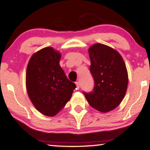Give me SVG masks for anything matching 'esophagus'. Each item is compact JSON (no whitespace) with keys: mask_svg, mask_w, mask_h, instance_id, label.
<instances>
[{"mask_svg":"<svg viewBox=\"0 0 150 150\" xmlns=\"http://www.w3.org/2000/svg\"><path fill=\"white\" fill-rule=\"evenodd\" d=\"M75 85H76V86H77V89H79V88H80L79 83V82H75Z\"/></svg>","mask_w":150,"mask_h":150,"instance_id":"1","label":"esophagus"}]
</instances>
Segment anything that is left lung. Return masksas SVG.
I'll return each instance as SVG.
<instances>
[{"mask_svg":"<svg viewBox=\"0 0 150 150\" xmlns=\"http://www.w3.org/2000/svg\"><path fill=\"white\" fill-rule=\"evenodd\" d=\"M88 54L95 86L93 91L83 94L93 108L107 112L117 107L125 96L128 82L126 65L117 51L106 45H92Z\"/></svg>","mask_w":150,"mask_h":150,"instance_id":"8db88e82","label":"left lung"}]
</instances>
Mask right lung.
Segmentation results:
<instances>
[{"mask_svg":"<svg viewBox=\"0 0 150 150\" xmlns=\"http://www.w3.org/2000/svg\"><path fill=\"white\" fill-rule=\"evenodd\" d=\"M61 54L47 47L30 58L26 70V88L33 105L43 115H56L69 100L76 85L59 65Z\"/></svg>","mask_w":150,"mask_h":150,"instance_id":"1","label":"right lung"}]
</instances>
